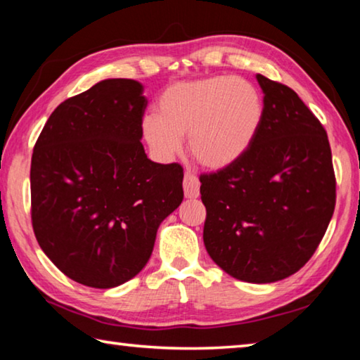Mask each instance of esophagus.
Instances as JSON below:
<instances>
[{
  "label": "esophagus",
  "mask_w": 360,
  "mask_h": 360,
  "mask_svg": "<svg viewBox=\"0 0 360 360\" xmlns=\"http://www.w3.org/2000/svg\"><path fill=\"white\" fill-rule=\"evenodd\" d=\"M184 193L187 198H197L200 195V181L193 173H186L184 176Z\"/></svg>",
  "instance_id": "34e87169"
}]
</instances>
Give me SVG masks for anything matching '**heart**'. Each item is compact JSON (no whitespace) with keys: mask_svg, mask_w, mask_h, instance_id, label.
I'll use <instances>...</instances> for the list:
<instances>
[{"mask_svg":"<svg viewBox=\"0 0 360 360\" xmlns=\"http://www.w3.org/2000/svg\"><path fill=\"white\" fill-rule=\"evenodd\" d=\"M158 119L146 117V141L158 155L178 154L191 135V152L200 165L222 169L251 149L257 138L264 103L257 89L233 76H214L168 87L158 100Z\"/></svg>","mask_w":360,"mask_h":360,"instance_id":"obj_1","label":"heart"}]
</instances>
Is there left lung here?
Returning a JSON list of instances; mask_svg holds the SVG:
<instances>
[{"label": "left lung", "instance_id": "8db88e82", "mask_svg": "<svg viewBox=\"0 0 360 360\" xmlns=\"http://www.w3.org/2000/svg\"><path fill=\"white\" fill-rule=\"evenodd\" d=\"M264 92L257 138L238 162L200 176L210 257L240 281L265 284L311 259L330 222L337 181L327 133L288 85Z\"/></svg>", "mask_w": 360, "mask_h": 360}]
</instances>
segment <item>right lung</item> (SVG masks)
Instances as JSON below:
<instances>
[{
  "label": "right lung",
  "instance_id": "obj_1",
  "mask_svg": "<svg viewBox=\"0 0 360 360\" xmlns=\"http://www.w3.org/2000/svg\"><path fill=\"white\" fill-rule=\"evenodd\" d=\"M133 79H106L65 100L32 157L34 236L60 271L111 289L143 270L158 225L184 198L179 163L148 158V100Z\"/></svg>",
  "mask_w": 360,
  "mask_h": 360
}]
</instances>
